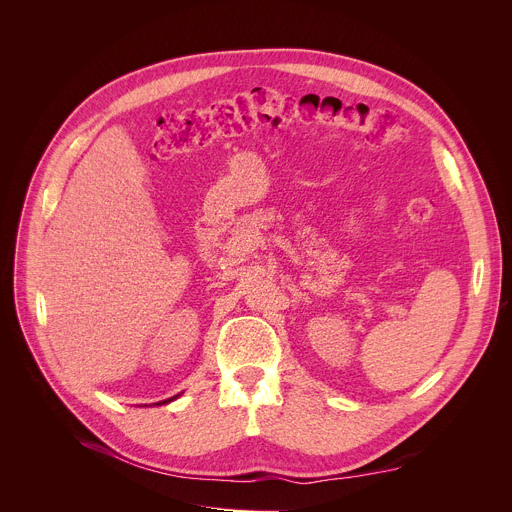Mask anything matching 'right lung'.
<instances>
[{
    "mask_svg": "<svg viewBox=\"0 0 512 512\" xmlns=\"http://www.w3.org/2000/svg\"><path fill=\"white\" fill-rule=\"evenodd\" d=\"M182 393H178V395H174V397H170V399H166V401H158V403H152V405H166V403H170V401H174V399H178ZM143 407H148V405H143Z\"/></svg>",
    "mask_w": 512,
    "mask_h": 512,
    "instance_id": "right-lung-1",
    "label": "right lung"
}]
</instances>
